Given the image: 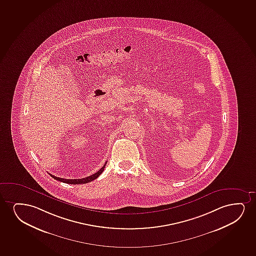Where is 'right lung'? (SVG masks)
I'll use <instances>...</instances> for the list:
<instances>
[{"label": "right lung", "mask_w": 256, "mask_h": 256, "mask_svg": "<svg viewBox=\"0 0 256 256\" xmlns=\"http://www.w3.org/2000/svg\"><path fill=\"white\" fill-rule=\"evenodd\" d=\"M106 162H105L102 168L100 170H98L96 173L94 174L92 176L82 178V179H64V178H60V177L52 176V174H50L51 176V177H53L54 179L57 180L62 182L68 183V184H74V185H76V184H85V183L90 182H92L94 180L98 178V177L100 176V174L102 173L103 171H104V168H105V166H106Z\"/></svg>", "instance_id": "1"}]
</instances>
